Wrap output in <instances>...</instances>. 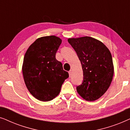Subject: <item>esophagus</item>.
I'll use <instances>...</instances> for the list:
<instances>
[{
	"mask_svg": "<svg viewBox=\"0 0 130 130\" xmlns=\"http://www.w3.org/2000/svg\"><path fill=\"white\" fill-rule=\"evenodd\" d=\"M69 76H72V70H70L69 72Z\"/></svg>",
	"mask_w": 130,
	"mask_h": 130,
	"instance_id": "obj_1",
	"label": "esophagus"
}]
</instances>
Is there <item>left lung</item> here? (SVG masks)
Listing matches in <instances>:
<instances>
[{
  "label": "left lung",
  "mask_w": 130,
  "mask_h": 130,
  "mask_svg": "<svg viewBox=\"0 0 130 130\" xmlns=\"http://www.w3.org/2000/svg\"><path fill=\"white\" fill-rule=\"evenodd\" d=\"M68 42L77 53L83 72V81L77 93L88 101L98 99L106 92L114 68L110 51L100 41L90 37L71 38Z\"/></svg>",
  "instance_id": "8db88e82"
}]
</instances>
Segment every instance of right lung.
<instances>
[{"label":"right lung","mask_w":130,"mask_h":130,"mask_svg":"<svg viewBox=\"0 0 130 130\" xmlns=\"http://www.w3.org/2000/svg\"><path fill=\"white\" fill-rule=\"evenodd\" d=\"M62 40L58 37H42L37 39L25 54L22 73L26 88L38 100L50 101L59 94L68 72L56 58Z\"/></svg>","instance_id":"obj_1"}]
</instances>
